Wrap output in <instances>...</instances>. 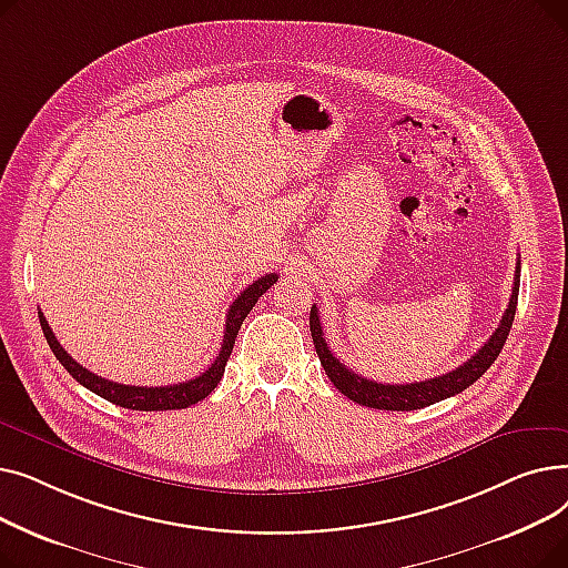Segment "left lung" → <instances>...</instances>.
<instances>
[{
    "label": "left lung",
    "instance_id": "obj_1",
    "mask_svg": "<svg viewBox=\"0 0 568 568\" xmlns=\"http://www.w3.org/2000/svg\"><path fill=\"white\" fill-rule=\"evenodd\" d=\"M518 290H520V262L516 266V278H514V292L509 300V308L504 311L501 322L495 329V334L488 338V343L476 352L471 359H467L463 366H458L456 371L433 377V379H424V382H412V384H379L373 382L368 377L356 375L352 368H347L345 364H341V359H336L334 352L329 349L324 341V332L320 324V313L313 306L311 308V336H313V345L315 352L320 356V364L324 368V373L329 375V379L334 382L336 389L347 396L349 400L366 405V407H375V409H392V412H409V409H422L428 407L433 403H439L444 398H452L460 392H465L469 384H474L479 379L499 356L506 336L511 332V324L516 317V306H518Z\"/></svg>",
    "mask_w": 568,
    "mask_h": 568
}]
</instances>
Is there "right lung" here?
I'll return each instance as SVG.
<instances>
[{"label": "right lung", "instance_id": "add662e5", "mask_svg": "<svg viewBox=\"0 0 568 568\" xmlns=\"http://www.w3.org/2000/svg\"><path fill=\"white\" fill-rule=\"evenodd\" d=\"M278 281V274H266L260 276L257 281H253L242 294L236 296L232 302L230 311H227V320H225V329H223V345L221 352L214 359V364L209 366L202 375L189 379V382H179V384H170V386H131V384H119V382H110L105 377L94 375L92 371L82 368L73 356L59 345V341L54 338L52 329L48 326V320L43 317V313L39 311V320H41V329L43 336L52 349V354L59 359L75 382H80L82 386H87L89 392H94L97 396L119 405L126 409H140V412H163V409H184L191 407L195 403H200L202 398H206L212 394L223 373H225V364L232 354L234 347V338L242 329V324L246 320V315L253 311V306L257 304L260 296L272 287Z\"/></svg>", "mask_w": 568, "mask_h": 568}]
</instances>
